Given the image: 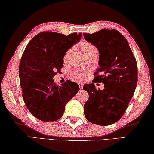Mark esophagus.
Returning <instances> with one entry per match:
<instances>
[{
  "label": "esophagus",
  "instance_id": "esophagus-1",
  "mask_svg": "<svg viewBox=\"0 0 154 154\" xmlns=\"http://www.w3.org/2000/svg\"><path fill=\"white\" fill-rule=\"evenodd\" d=\"M79 85L80 89H83V83H79Z\"/></svg>",
  "mask_w": 154,
  "mask_h": 154
}]
</instances>
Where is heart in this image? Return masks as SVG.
I'll return each mask as SVG.
<instances>
[{
	"label": "heart",
	"instance_id": "b5f03b06",
	"mask_svg": "<svg viewBox=\"0 0 154 154\" xmlns=\"http://www.w3.org/2000/svg\"><path fill=\"white\" fill-rule=\"evenodd\" d=\"M80 45H81V49H82V50H83V53L85 54V55H87V54H90V52L94 51V50H97L95 46L93 45V44L90 43L88 41L82 42V43L80 44ZM72 50H73L72 48H71V49L67 50V51L66 52V53L64 54V60H66L67 59L69 58V57L70 56V54L71 53V52H72ZM74 75H75V77L79 80H83L85 78V73H83V72H80V71H77V72H75Z\"/></svg>",
	"mask_w": 154,
	"mask_h": 154
}]
</instances>
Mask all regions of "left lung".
<instances>
[{
  "label": "left lung",
  "instance_id": "obj_1",
  "mask_svg": "<svg viewBox=\"0 0 154 154\" xmlns=\"http://www.w3.org/2000/svg\"><path fill=\"white\" fill-rule=\"evenodd\" d=\"M83 35L100 52V67L94 73L93 83L83 86L89 94L84 114L93 124L111 125L123 116L133 97L137 83L136 59L127 40L116 29H102ZM96 82H102L105 89L96 90Z\"/></svg>",
  "mask_w": 154,
  "mask_h": 154
}]
</instances>
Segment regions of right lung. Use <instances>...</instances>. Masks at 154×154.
Wrapping results in <instances>:
<instances>
[{
  "mask_svg": "<svg viewBox=\"0 0 154 154\" xmlns=\"http://www.w3.org/2000/svg\"><path fill=\"white\" fill-rule=\"evenodd\" d=\"M82 37L51 31L39 33L26 45L21 58L19 75L22 97L29 111L41 121H55L65 106L79 91L77 83L66 81L57 85L53 78L63 67L64 54Z\"/></svg>",
  "mask_w": 154,
  "mask_h": 154,
  "instance_id": "add662e5",
  "label": "right lung"
}]
</instances>
